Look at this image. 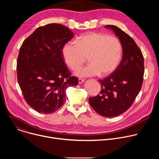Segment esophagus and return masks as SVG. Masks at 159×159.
Returning <instances> with one entry per match:
<instances>
[{"label": "esophagus", "mask_w": 159, "mask_h": 159, "mask_svg": "<svg viewBox=\"0 0 159 159\" xmlns=\"http://www.w3.org/2000/svg\"><path fill=\"white\" fill-rule=\"evenodd\" d=\"M84 80H84V79L79 78V84H82V82H84Z\"/></svg>", "instance_id": "1"}]
</instances>
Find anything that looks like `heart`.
Segmentation results:
<instances>
[{
	"mask_svg": "<svg viewBox=\"0 0 159 159\" xmlns=\"http://www.w3.org/2000/svg\"><path fill=\"white\" fill-rule=\"evenodd\" d=\"M65 62L70 69L76 70L87 60L90 64L80 69L77 75L90 77L107 75L119 65L122 47L119 39L103 33L90 32L79 36L76 42L68 41L62 48Z\"/></svg>",
	"mask_w": 159,
	"mask_h": 159,
	"instance_id": "1",
	"label": "heart"
}]
</instances>
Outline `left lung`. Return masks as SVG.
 I'll return each instance as SVG.
<instances>
[{
    "label": "left lung",
    "instance_id": "1",
    "mask_svg": "<svg viewBox=\"0 0 159 159\" xmlns=\"http://www.w3.org/2000/svg\"><path fill=\"white\" fill-rule=\"evenodd\" d=\"M119 38L123 56L116 70L99 80L101 90L89 102L102 116L112 118L126 111L133 104L142 88L144 75V58L134 39L117 26L106 25Z\"/></svg>",
    "mask_w": 159,
    "mask_h": 159
}]
</instances>
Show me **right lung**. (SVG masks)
Wrapping results in <instances>:
<instances>
[{
    "label": "right lung",
    "instance_id": "add662e5",
    "mask_svg": "<svg viewBox=\"0 0 159 159\" xmlns=\"http://www.w3.org/2000/svg\"><path fill=\"white\" fill-rule=\"evenodd\" d=\"M73 37L66 26L48 24L38 28L19 49L17 81L28 104L40 113L58 110L65 102L66 89L79 84L62 55L64 44Z\"/></svg>",
    "mask_w": 159,
    "mask_h": 159
}]
</instances>
